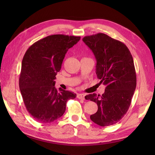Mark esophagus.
<instances>
[{"label": "esophagus", "mask_w": 155, "mask_h": 155, "mask_svg": "<svg viewBox=\"0 0 155 155\" xmlns=\"http://www.w3.org/2000/svg\"><path fill=\"white\" fill-rule=\"evenodd\" d=\"M84 96L85 94L83 93H80V94H77V98H79V99H84Z\"/></svg>", "instance_id": "esophagus-1"}]
</instances>
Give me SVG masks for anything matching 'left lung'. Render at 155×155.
<instances>
[{
  "label": "left lung",
  "instance_id": "obj_1",
  "mask_svg": "<svg viewBox=\"0 0 155 155\" xmlns=\"http://www.w3.org/2000/svg\"><path fill=\"white\" fill-rule=\"evenodd\" d=\"M83 41L96 58V74L106 86L102 94L85 96L98 105L91 120L101 127L118 123L129 108L137 86V76L130 52L123 42L103 33L86 36Z\"/></svg>",
  "mask_w": 155,
  "mask_h": 155
}]
</instances>
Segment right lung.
Listing matches in <instances>:
<instances>
[{
	"label": "right lung",
	"instance_id": "obj_1",
	"mask_svg": "<svg viewBox=\"0 0 155 155\" xmlns=\"http://www.w3.org/2000/svg\"><path fill=\"white\" fill-rule=\"evenodd\" d=\"M80 37L50 35L32 45L22 58L19 88L27 111L35 120L51 123L62 117L69 99L77 97L55 88V78L65 54Z\"/></svg>",
	"mask_w": 155,
	"mask_h": 155
}]
</instances>
